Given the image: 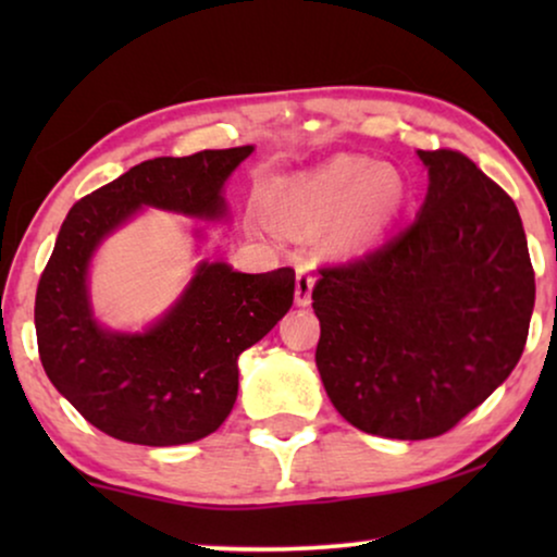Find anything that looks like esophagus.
Masks as SVG:
<instances>
[{
    "mask_svg": "<svg viewBox=\"0 0 557 557\" xmlns=\"http://www.w3.org/2000/svg\"><path fill=\"white\" fill-rule=\"evenodd\" d=\"M311 288H314V276H311L309 265H296V304L299 307H309L311 304Z\"/></svg>",
    "mask_w": 557,
    "mask_h": 557,
    "instance_id": "obj_1",
    "label": "esophagus"
}]
</instances>
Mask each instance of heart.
<instances>
[{"label": "heart", "mask_w": 557, "mask_h": 557, "mask_svg": "<svg viewBox=\"0 0 557 557\" xmlns=\"http://www.w3.org/2000/svg\"><path fill=\"white\" fill-rule=\"evenodd\" d=\"M403 200L406 185L393 166L375 164L368 157H334L278 185L269 208L296 231H317L330 223L326 248L357 253L391 231Z\"/></svg>", "instance_id": "obj_1"}]
</instances>
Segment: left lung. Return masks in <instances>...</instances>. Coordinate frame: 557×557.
<instances>
[{"label":"left lung","instance_id":"8db88e82","mask_svg":"<svg viewBox=\"0 0 557 557\" xmlns=\"http://www.w3.org/2000/svg\"><path fill=\"white\" fill-rule=\"evenodd\" d=\"M429 193L383 248L319 273L317 368L339 416L372 436L451 431L509 377L535 271L512 197L461 151H418Z\"/></svg>","mask_w":557,"mask_h":557}]
</instances>
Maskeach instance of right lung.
I'll use <instances>...</instances> for the list:
<instances>
[{
    "label": "right lung",
    "mask_w": 557,
    "mask_h": 557,
    "mask_svg": "<svg viewBox=\"0 0 557 557\" xmlns=\"http://www.w3.org/2000/svg\"><path fill=\"white\" fill-rule=\"evenodd\" d=\"M253 147L141 162L78 200L60 227L35 296L37 349L50 383L98 431L141 446L210 436L238 398V357L294 304V269L240 273L200 261L180 299L144 332L94 317L88 265L141 208L225 220L223 187ZM200 235V233H197Z\"/></svg>",
    "instance_id": "1"
}]
</instances>
